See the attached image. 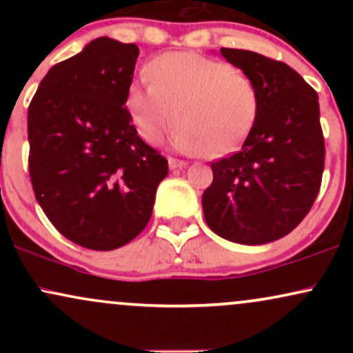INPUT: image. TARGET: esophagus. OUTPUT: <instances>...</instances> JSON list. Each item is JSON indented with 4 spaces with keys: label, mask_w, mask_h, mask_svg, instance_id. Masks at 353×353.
I'll use <instances>...</instances> for the list:
<instances>
[{
    "label": "esophagus",
    "mask_w": 353,
    "mask_h": 353,
    "mask_svg": "<svg viewBox=\"0 0 353 353\" xmlns=\"http://www.w3.org/2000/svg\"><path fill=\"white\" fill-rule=\"evenodd\" d=\"M169 169H182V168H185V165H188V163H184V161H181V159H176V157H169Z\"/></svg>",
    "instance_id": "1"
}]
</instances>
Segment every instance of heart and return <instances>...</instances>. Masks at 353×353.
<instances>
[{"instance_id": "1", "label": "heart", "mask_w": 353, "mask_h": 353, "mask_svg": "<svg viewBox=\"0 0 353 353\" xmlns=\"http://www.w3.org/2000/svg\"><path fill=\"white\" fill-rule=\"evenodd\" d=\"M144 76L125 89L124 106L149 144L159 143L174 117L177 151L221 157L244 143L261 114L257 84L228 61L165 52L145 64Z\"/></svg>"}]
</instances>
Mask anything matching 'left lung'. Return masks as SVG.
Masks as SVG:
<instances>
[{"mask_svg": "<svg viewBox=\"0 0 353 353\" xmlns=\"http://www.w3.org/2000/svg\"><path fill=\"white\" fill-rule=\"evenodd\" d=\"M221 54L257 84L261 114L241 151L210 164L214 179L202 209L217 236L267 244L301 224L320 190L325 144L319 96L282 61L230 48Z\"/></svg>", "mask_w": 353, "mask_h": 353, "instance_id": "8db88e82", "label": "left lung"}]
</instances>
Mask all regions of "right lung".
Wrapping results in <instances>:
<instances>
[{
  "label": "right lung",
  "mask_w": 353,
  "mask_h": 353,
  "mask_svg": "<svg viewBox=\"0 0 353 353\" xmlns=\"http://www.w3.org/2000/svg\"><path fill=\"white\" fill-rule=\"evenodd\" d=\"M139 48L94 39L54 64L28 108L36 201L71 242L112 250L143 232L168 159L137 136L124 106Z\"/></svg>",
  "instance_id": "obj_1"
}]
</instances>
